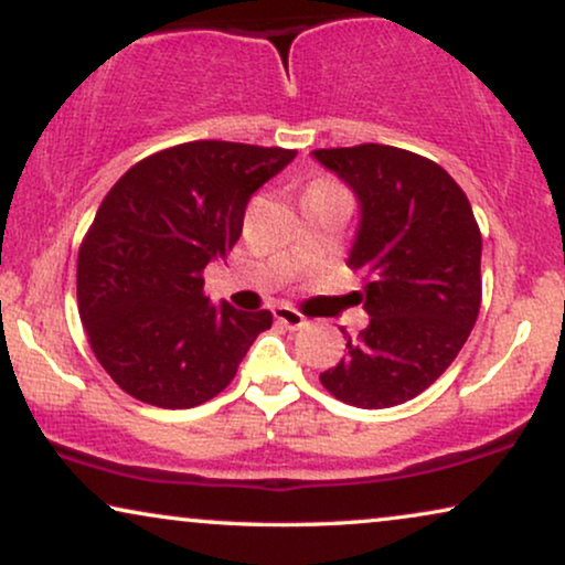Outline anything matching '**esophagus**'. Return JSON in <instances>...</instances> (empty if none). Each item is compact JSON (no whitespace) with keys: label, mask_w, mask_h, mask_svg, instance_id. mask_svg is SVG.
Here are the masks:
<instances>
[{"label":"esophagus","mask_w":565,"mask_h":565,"mask_svg":"<svg viewBox=\"0 0 565 565\" xmlns=\"http://www.w3.org/2000/svg\"><path fill=\"white\" fill-rule=\"evenodd\" d=\"M274 318L281 322V326H287L289 330H299V328L307 326L305 315L299 312V310H295V307H289V305L274 307Z\"/></svg>","instance_id":"34e87169"}]
</instances>
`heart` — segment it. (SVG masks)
I'll return each mask as SVG.
<instances>
[{"instance_id":"obj_1","label":"heart","mask_w":565,"mask_h":565,"mask_svg":"<svg viewBox=\"0 0 565 565\" xmlns=\"http://www.w3.org/2000/svg\"><path fill=\"white\" fill-rule=\"evenodd\" d=\"M310 188H338V185L330 183V180H315V183H310Z\"/></svg>"}]
</instances>
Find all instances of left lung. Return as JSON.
Returning a JSON list of instances; mask_svg holds the SVG:
<instances>
[{"label": "left lung", "instance_id": "8db88e82", "mask_svg": "<svg viewBox=\"0 0 565 565\" xmlns=\"http://www.w3.org/2000/svg\"><path fill=\"white\" fill-rule=\"evenodd\" d=\"M312 154L359 195L349 266L364 281L353 302L372 318L320 382L341 403L393 408L431 387L476 326L480 227L462 188L428 157L387 145Z\"/></svg>", "mask_w": 565, "mask_h": 565}]
</instances>
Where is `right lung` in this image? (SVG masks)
I'll list each match as a JSON object with an SVG mask.
<instances>
[{"label": "right lung", "mask_w": 565, "mask_h": 565, "mask_svg": "<svg viewBox=\"0 0 565 565\" xmlns=\"http://www.w3.org/2000/svg\"><path fill=\"white\" fill-rule=\"evenodd\" d=\"M297 149L185 141L145 157L97 209L77 258V305L110 380L157 408L212 401L237 374L268 310L204 295V268L243 235L245 206Z\"/></svg>", "instance_id": "obj_1"}]
</instances>
